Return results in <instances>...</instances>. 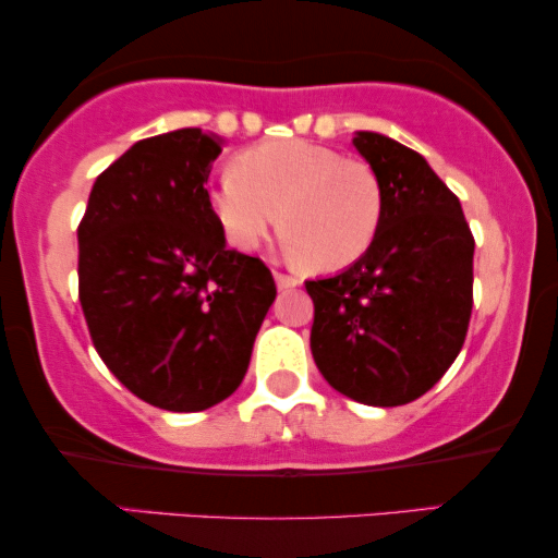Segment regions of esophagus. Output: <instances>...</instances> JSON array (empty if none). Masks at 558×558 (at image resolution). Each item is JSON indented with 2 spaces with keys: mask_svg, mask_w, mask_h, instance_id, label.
<instances>
[{
  "mask_svg": "<svg viewBox=\"0 0 558 558\" xmlns=\"http://www.w3.org/2000/svg\"><path fill=\"white\" fill-rule=\"evenodd\" d=\"M274 279H277V287H279V289H292V287L300 284V279L292 277V274L279 271V269H274Z\"/></svg>",
  "mask_w": 558,
  "mask_h": 558,
  "instance_id": "34e87169",
  "label": "esophagus"
}]
</instances>
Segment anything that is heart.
Instances as JSON below:
<instances>
[{"mask_svg": "<svg viewBox=\"0 0 558 558\" xmlns=\"http://www.w3.org/2000/svg\"><path fill=\"white\" fill-rule=\"evenodd\" d=\"M208 203L233 248H258L279 223L289 254L315 271L355 264L384 220V193L368 162L302 140L241 151L210 185Z\"/></svg>", "mask_w": 558, "mask_h": 558, "instance_id": "heart-1", "label": "heart"}]
</instances>
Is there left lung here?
Here are the masks:
<instances>
[{"mask_svg": "<svg viewBox=\"0 0 558 558\" xmlns=\"http://www.w3.org/2000/svg\"><path fill=\"white\" fill-rule=\"evenodd\" d=\"M384 193L373 246L330 279L304 281L315 302L310 348L335 391L403 407L445 376L468 338L475 239L457 195L418 151L357 132Z\"/></svg>", "mask_w": 558, "mask_h": 558, "instance_id": "left-lung-1", "label": "left lung"}]
</instances>
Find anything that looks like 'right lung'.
<instances>
[{
	"mask_svg": "<svg viewBox=\"0 0 558 558\" xmlns=\"http://www.w3.org/2000/svg\"><path fill=\"white\" fill-rule=\"evenodd\" d=\"M216 136L178 129L106 167L78 226V300L96 353L134 396L167 411L228 399L248 371L277 284L226 248L208 203Z\"/></svg>",
	"mask_w": 558,
	"mask_h": 558,
	"instance_id": "obj_1",
	"label": "right lung"
}]
</instances>
